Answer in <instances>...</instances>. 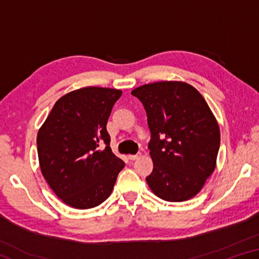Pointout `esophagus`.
Returning <instances> with one entry per match:
<instances>
[{
	"label": "esophagus",
	"mask_w": 259,
	"mask_h": 259,
	"mask_svg": "<svg viewBox=\"0 0 259 259\" xmlns=\"http://www.w3.org/2000/svg\"><path fill=\"white\" fill-rule=\"evenodd\" d=\"M140 155H142V154H140V153H138V154H135V155L130 154V155H128V157H129L130 160H137V159H139Z\"/></svg>",
	"instance_id": "obj_1"
}]
</instances>
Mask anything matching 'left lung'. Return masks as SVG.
Instances as JSON below:
<instances>
[{"mask_svg": "<svg viewBox=\"0 0 259 259\" xmlns=\"http://www.w3.org/2000/svg\"><path fill=\"white\" fill-rule=\"evenodd\" d=\"M151 131L148 144L152 192L164 201L183 202L198 194L217 163L221 130L209 105L194 87L160 81L136 88Z\"/></svg>", "mask_w": 259, "mask_h": 259, "instance_id": "8db88e82", "label": "left lung"}]
</instances>
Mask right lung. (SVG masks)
Returning a JSON list of instances; mask_svg holds the SVG:
<instances>
[{"label":"right lung","instance_id":"obj_1","mask_svg":"<svg viewBox=\"0 0 259 259\" xmlns=\"http://www.w3.org/2000/svg\"><path fill=\"white\" fill-rule=\"evenodd\" d=\"M122 91L85 87L55 103L37 133V155L42 176L64 203L90 209L103 203L113 191L124 162L109 147L106 124ZM107 147L100 150V143Z\"/></svg>","mask_w":259,"mask_h":259}]
</instances>
